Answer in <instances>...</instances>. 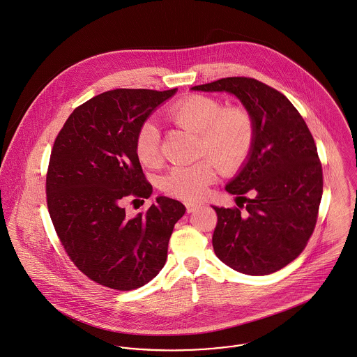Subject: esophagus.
I'll list each match as a JSON object with an SVG mask.
<instances>
[{
	"label": "esophagus",
	"mask_w": 357,
	"mask_h": 357,
	"mask_svg": "<svg viewBox=\"0 0 357 357\" xmlns=\"http://www.w3.org/2000/svg\"><path fill=\"white\" fill-rule=\"evenodd\" d=\"M185 207H187V211H188V213H194V211H196V210L200 207V204L194 203V202H185Z\"/></svg>",
	"instance_id": "34e87169"
}]
</instances>
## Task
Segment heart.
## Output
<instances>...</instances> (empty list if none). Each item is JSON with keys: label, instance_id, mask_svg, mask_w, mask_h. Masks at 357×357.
I'll return each mask as SVG.
<instances>
[{"label": "heart", "instance_id": "heart-1", "mask_svg": "<svg viewBox=\"0 0 357 357\" xmlns=\"http://www.w3.org/2000/svg\"><path fill=\"white\" fill-rule=\"evenodd\" d=\"M177 126L199 133V155H208L191 165L170 169L161 183L163 191L183 200H197L207 194L220 174L237 170L248 158L255 126L251 114L240 106L222 107L206 96L178 100L167 113ZM161 133L153 123H144L136 133L135 151L139 161L153 167L161 161ZM219 165H217L216 163Z\"/></svg>", "mask_w": 357, "mask_h": 357}]
</instances>
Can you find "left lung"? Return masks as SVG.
Returning <instances> with one entry per match:
<instances>
[{"instance_id": "obj_1", "label": "left lung", "mask_w": 357, "mask_h": 357, "mask_svg": "<svg viewBox=\"0 0 357 357\" xmlns=\"http://www.w3.org/2000/svg\"><path fill=\"white\" fill-rule=\"evenodd\" d=\"M192 90L236 96L255 126L247 162L225 188L247 202L246 211L238 203L213 206L214 252L243 274L275 273L303 252L317 225L324 173L314 137L292 102L257 79L225 77ZM250 190L254 199L242 196Z\"/></svg>"}]
</instances>
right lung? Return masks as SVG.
Segmentation results:
<instances>
[{
  "label": "right lung",
  "mask_w": 357,
  "mask_h": 357,
  "mask_svg": "<svg viewBox=\"0 0 357 357\" xmlns=\"http://www.w3.org/2000/svg\"><path fill=\"white\" fill-rule=\"evenodd\" d=\"M176 91L102 93L77 106L54 140L46 174L49 214L69 259L102 287L132 291L150 282L162 270L174 224L185 213L183 203L166 196L132 218L123 206L153 194L135 139Z\"/></svg>",
  "instance_id": "obj_1"
}]
</instances>
